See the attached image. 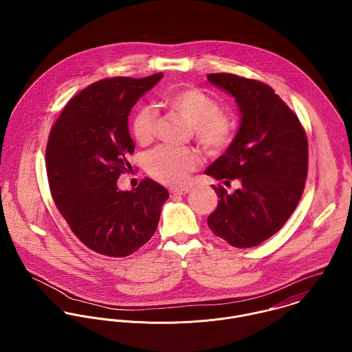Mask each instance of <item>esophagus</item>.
<instances>
[{"instance_id":"34e87169","label":"esophagus","mask_w":352,"mask_h":352,"mask_svg":"<svg viewBox=\"0 0 352 352\" xmlns=\"http://www.w3.org/2000/svg\"><path fill=\"white\" fill-rule=\"evenodd\" d=\"M188 188H170L169 190V194L170 195H186V194H188Z\"/></svg>"}]
</instances>
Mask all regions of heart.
<instances>
[{
  "mask_svg": "<svg viewBox=\"0 0 352 352\" xmlns=\"http://www.w3.org/2000/svg\"><path fill=\"white\" fill-rule=\"evenodd\" d=\"M162 101L166 107L180 113L191 126L197 141L208 151H222L233 137V123L221 111L219 104L197 88H183L166 94ZM157 112L151 105H141L134 113L131 130L141 144H149L155 133ZM199 158L191 149L161 146L148 158L151 176L168 186L184 184L190 173L197 169Z\"/></svg>",
  "mask_w": 352,
  "mask_h": 352,
  "instance_id": "b5f03b06",
  "label": "heart"
}]
</instances>
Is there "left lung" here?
Returning a JSON list of instances; mask_svg holds the SVG:
<instances>
[{
	"mask_svg": "<svg viewBox=\"0 0 352 352\" xmlns=\"http://www.w3.org/2000/svg\"><path fill=\"white\" fill-rule=\"evenodd\" d=\"M207 80L234 98L241 113L239 131L228 151L206 175L228 186L212 187L219 201L208 215L211 232L236 248H251L274 236L301 199L307 176V140L297 115L271 87L229 73Z\"/></svg>",
	"mask_w": 352,
	"mask_h": 352,
	"instance_id": "8db88e82",
	"label": "left lung"
}]
</instances>
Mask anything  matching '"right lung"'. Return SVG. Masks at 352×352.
<instances>
[{
	"label": "right lung",
	"mask_w": 352,
	"mask_h": 352,
	"mask_svg": "<svg viewBox=\"0 0 352 352\" xmlns=\"http://www.w3.org/2000/svg\"><path fill=\"white\" fill-rule=\"evenodd\" d=\"M161 78L162 73L100 80L69 101L51 129L46 166L52 199L80 241L104 256L124 257L146 244L169 198L151 179L133 191L116 186L131 168L130 111Z\"/></svg>",
	"instance_id": "1"
}]
</instances>
